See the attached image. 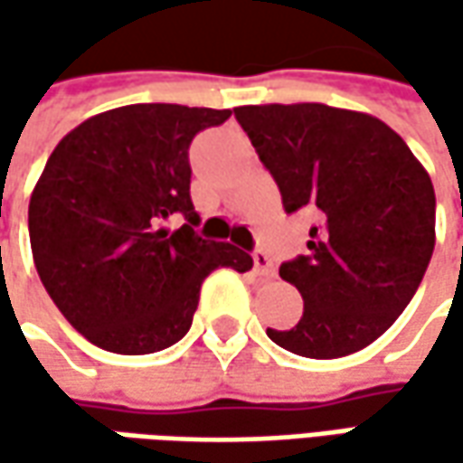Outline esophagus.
Instances as JSON below:
<instances>
[{"instance_id": "esophagus-1", "label": "esophagus", "mask_w": 463, "mask_h": 463, "mask_svg": "<svg viewBox=\"0 0 463 463\" xmlns=\"http://www.w3.org/2000/svg\"><path fill=\"white\" fill-rule=\"evenodd\" d=\"M252 262H255V270H258V276L276 278V262L268 258L265 252H255V255H252Z\"/></svg>"}]
</instances>
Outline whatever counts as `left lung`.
<instances>
[{
    "mask_svg": "<svg viewBox=\"0 0 463 463\" xmlns=\"http://www.w3.org/2000/svg\"><path fill=\"white\" fill-rule=\"evenodd\" d=\"M234 116L276 177L286 213L317 216L309 255L280 265L304 314L270 329L304 358L371 345L412 301L436 247L430 175L383 120L322 102L241 105Z\"/></svg>",
    "mask_w": 463,
    "mask_h": 463,
    "instance_id": "left-lung-1",
    "label": "left lung"
}]
</instances>
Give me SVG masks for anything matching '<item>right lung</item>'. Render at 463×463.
I'll return each mask as SVG.
<instances>
[{"mask_svg": "<svg viewBox=\"0 0 463 463\" xmlns=\"http://www.w3.org/2000/svg\"><path fill=\"white\" fill-rule=\"evenodd\" d=\"M232 110L169 102L126 105L63 136L27 208L38 276L69 325L92 345L146 355L185 337L201 283L252 258L198 237L187 149ZM169 215L188 223L169 232Z\"/></svg>", "mask_w": 463, "mask_h": 463, "instance_id": "1", "label": "right lung"}]
</instances>
